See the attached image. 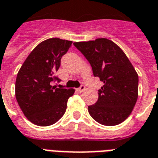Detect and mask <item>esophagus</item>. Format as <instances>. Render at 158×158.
<instances>
[{
    "mask_svg": "<svg viewBox=\"0 0 158 158\" xmlns=\"http://www.w3.org/2000/svg\"><path fill=\"white\" fill-rule=\"evenodd\" d=\"M85 85H81V86H80V87H79V88L78 89V91H79V92H80V93H81V92H83V91L85 90Z\"/></svg>",
    "mask_w": 158,
    "mask_h": 158,
    "instance_id": "obj_1",
    "label": "esophagus"
}]
</instances>
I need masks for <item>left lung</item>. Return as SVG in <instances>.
I'll return each mask as SVG.
<instances>
[{
    "mask_svg": "<svg viewBox=\"0 0 158 158\" xmlns=\"http://www.w3.org/2000/svg\"><path fill=\"white\" fill-rule=\"evenodd\" d=\"M90 64L93 74L104 85L91 117L104 126H116L130 115L138 97V74L125 52L107 38L73 43Z\"/></svg>",
    "mask_w": 158,
    "mask_h": 158,
    "instance_id": "8db88e82",
    "label": "left lung"
}]
</instances>
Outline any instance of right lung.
I'll use <instances>...</instances> for the list:
<instances>
[{"label":"right lung","instance_id":"obj_1","mask_svg":"<svg viewBox=\"0 0 158 158\" xmlns=\"http://www.w3.org/2000/svg\"><path fill=\"white\" fill-rule=\"evenodd\" d=\"M72 41L58 37L43 41L32 50L17 73L15 93L26 117L39 127H48L61 119L73 89L52 86L60 82L55 73Z\"/></svg>","mask_w":158,"mask_h":158}]
</instances>
